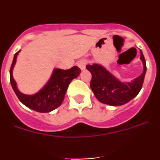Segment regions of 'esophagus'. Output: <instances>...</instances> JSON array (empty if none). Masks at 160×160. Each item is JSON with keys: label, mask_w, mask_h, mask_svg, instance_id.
Instances as JSON below:
<instances>
[{"label": "esophagus", "mask_w": 160, "mask_h": 160, "mask_svg": "<svg viewBox=\"0 0 160 160\" xmlns=\"http://www.w3.org/2000/svg\"><path fill=\"white\" fill-rule=\"evenodd\" d=\"M87 61L85 60V59H82V60H80L78 62V67L80 68L82 70L86 69V66H87Z\"/></svg>", "instance_id": "esophagus-1"}]
</instances>
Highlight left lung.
Masks as SVG:
<instances>
[{
	"label": "left lung",
	"instance_id": "obj_1",
	"mask_svg": "<svg viewBox=\"0 0 160 160\" xmlns=\"http://www.w3.org/2000/svg\"><path fill=\"white\" fill-rule=\"evenodd\" d=\"M140 58L143 63V72L131 82H121L100 65H87L91 73L90 88L96 98L104 104L121 106L128 103L139 93L146 73V61L141 51Z\"/></svg>",
	"mask_w": 160,
	"mask_h": 160
}]
</instances>
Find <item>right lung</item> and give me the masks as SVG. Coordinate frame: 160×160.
<instances>
[{"label":"right lung","instance_id":"add662e5","mask_svg":"<svg viewBox=\"0 0 160 160\" xmlns=\"http://www.w3.org/2000/svg\"><path fill=\"white\" fill-rule=\"evenodd\" d=\"M18 53L19 51L15 53L11 65L10 82L20 101L29 108L41 113L50 112L58 108L64 99L70 82L80 74L81 70L78 66H73L69 70L55 69L51 78L39 92L32 95H26L18 90L16 82L12 78V68Z\"/></svg>","mask_w":160,"mask_h":160}]
</instances>
